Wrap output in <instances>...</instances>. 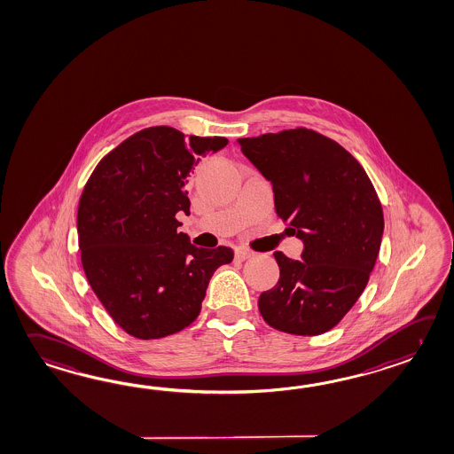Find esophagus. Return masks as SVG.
I'll return each mask as SVG.
<instances>
[{"label": "esophagus", "instance_id": "esophagus-1", "mask_svg": "<svg viewBox=\"0 0 454 454\" xmlns=\"http://www.w3.org/2000/svg\"><path fill=\"white\" fill-rule=\"evenodd\" d=\"M252 254L249 251H242V249H238V251L234 252V259L238 261V262H244L246 259H249Z\"/></svg>", "mask_w": 454, "mask_h": 454}]
</instances>
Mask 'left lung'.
<instances>
[{
	"mask_svg": "<svg viewBox=\"0 0 454 454\" xmlns=\"http://www.w3.org/2000/svg\"><path fill=\"white\" fill-rule=\"evenodd\" d=\"M241 152L272 182L275 210L304 242L301 261L273 252L277 285L259 296L280 333L319 335L360 298L381 246L383 207L362 164L311 129L241 138Z\"/></svg>",
	"mask_w": 454,
	"mask_h": 454,
	"instance_id": "left-lung-1",
	"label": "left lung"
}]
</instances>
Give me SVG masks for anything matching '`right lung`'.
<instances>
[{
    "mask_svg": "<svg viewBox=\"0 0 454 454\" xmlns=\"http://www.w3.org/2000/svg\"><path fill=\"white\" fill-rule=\"evenodd\" d=\"M223 137L185 138L160 125L133 133L107 153L78 205L81 263L92 292L115 324L141 340L191 325L230 247L192 246L176 213L191 210L185 177Z\"/></svg>",
    "mask_w": 454,
    "mask_h": 454,
    "instance_id": "obj_1",
    "label": "right lung"
}]
</instances>
